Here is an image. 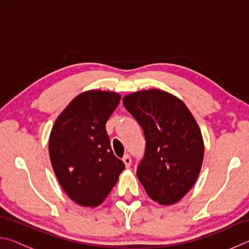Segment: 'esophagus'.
Returning <instances> with one entry per match:
<instances>
[{"instance_id":"1","label":"esophagus","mask_w":249,"mask_h":249,"mask_svg":"<svg viewBox=\"0 0 249 249\" xmlns=\"http://www.w3.org/2000/svg\"><path fill=\"white\" fill-rule=\"evenodd\" d=\"M123 161L125 163V167L126 168H129L130 165H132V159H130V157H129V156H127V155H126L125 157L123 158Z\"/></svg>"}]
</instances>
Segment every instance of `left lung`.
Returning a JSON list of instances; mask_svg holds the SVG:
<instances>
[{"label":"left lung","instance_id":"8db88e82","mask_svg":"<svg viewBox=\"0 0 249 249\" xmlns=\"http://www.w3.org/2000/svg\"><path fill=\"white\" fill-rule=\"evenodd\" d=\"M123 105L145 135L138 179L151 200L177 203L195 185L203 162V138L196 119L180 99L158 89L125 95Z\"/></svg>","mask_w":249,"mask_h":249}]
</instances>
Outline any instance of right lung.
Here are the masks:
<instances>
[{
    "label": "right lung",
    "mask_w": 249,
    "mask_h": 249,
    "mask_svg": "<svg viewBox=\"0 0 249 249\" xmlns=\"http://www.w3.org/2000/svg\"><path fill=\"white\" fill-rule=\"evenodd\" d=\"M120 101L115 92H82L60 113L50 132L53 172L67 196L79 205H100L125 169L113 154L105 129Z\"/></svg>",
    "instance_id": "1"
}]
</instances>
